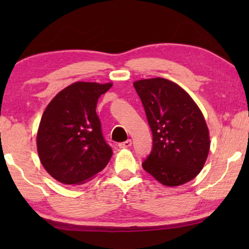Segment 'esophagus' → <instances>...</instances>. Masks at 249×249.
I'll list each match as a JSON object with an SVG mask.
<instances>
[{
  "mask_svg": "<svg viewBox=\"0 0 249 249\" xmlns=\"http://www.w3.org/2000/svg\"><path fill=\"white\" fill-rule=\"evenodd\" d=\"M131 144L132 142L130 139H128V141H125L124 142H120V144H119V148H129L131 146Z\"/></svg>",
  "mask_w": 249,
  "mask_h": 249,
  "instance_id": "esophagus-1",
  "label": "esophagus"
}]
</instances>
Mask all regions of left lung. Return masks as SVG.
I'll use <instances>...</instances> for the list:
<instances>
[{"instance_id":"left-lung-1","label":"left lung","mask_w":249,"mask_h":249,"mask_svg":"<svg viewBox=\"0 0 249 249\" xmlns=\"http://www.w3.org/2000/svg\"><path fill=\"white\" fill-rule=\"evenodd\" d=\"M134 86L153 134L152 152L142 168L164 186L193 180L210 152L202 111L186 90L164 78L137 80Z\"/></svg>"}]
</instances>
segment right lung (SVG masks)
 <instances>
[{
    "label": "right lung",
    "instance_id": "right-lung-1",
    "mask_svg": "<svg viewBox=\"0 0 249 249\" xmlns=\"http://www.w3.org/2000/svg\"><path fill=\"white\" fill-rule=\"evenodd\" d=\"M111 83L78 81L61 90L44 111L37 152L44 169L64 185H81L101 172L112 148L102 134L97 101Z\"/></svg>",
    "mask_w": 249,
    "mask_h": 249
}]
</instances>
